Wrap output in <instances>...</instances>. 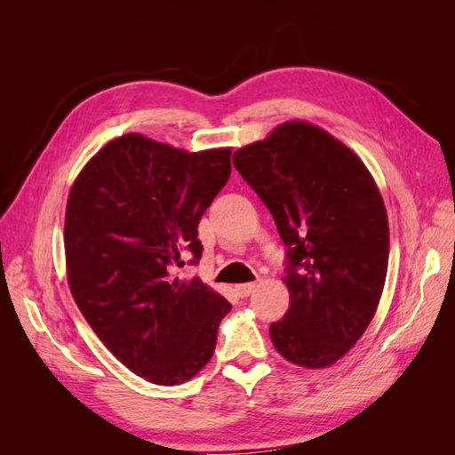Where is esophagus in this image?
Segmentation results:
<instances>
[{"mask_svg": "<svg viewBox=\"0 0 455 455\" xmlns=\"http://www.w3.org/2000/svg\"><path fill=\"white\" fill-rule=\"evenodd\" d=\"M254 288H256V284H254V283L237 284V286H235V294H237L239 298H249V296L254 292Z\"/></svg>", "mask_w": 455, "mask_h": 455, "instance_id": "1", "label": "esophagus"}]
</instances>
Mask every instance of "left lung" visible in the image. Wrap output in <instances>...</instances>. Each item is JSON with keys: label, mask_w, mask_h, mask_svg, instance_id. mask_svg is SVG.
Wrapping results in <instances>:
<instances>
[{"label": "left lung", "mask_w": 455, "mask_h": 455, "mask_svg": "<svg viewBox=\"0 0 455 455\" xmlns=\"http://www.w3.org/2000/svg\"><path fill=\"white\" fill-rule=\"evenodd\" d=\"M286 246L291 306L275 349L306 368L339 361L364 334L387 275L389 224L374 178L332 134L288 121L233 154Z\"/></svg>", "instance_id": "1"}]
</instances>
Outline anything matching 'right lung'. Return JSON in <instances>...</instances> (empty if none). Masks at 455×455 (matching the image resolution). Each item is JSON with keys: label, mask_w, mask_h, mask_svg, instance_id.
<instances>
[{"label": "right lung", "mask_w": 455, "mask_h": 455, "mask_svg": "<svg viewBox=\"0 0 455 455\" xmlns=\"http://www.w3.org/2000/svg\"><path fill=\"white\" fill-rule=\"evenodd\" d=\"M231 174V148L188 154L142 134L106 144L72 186L64 220L68 283L104 346L157 385L211 361L231 304L174 264L201 259L199 220Z\"/></svg>", "instance_id": "add662e5"}]
</instances>
